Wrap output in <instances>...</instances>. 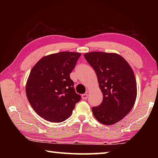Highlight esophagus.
Masks as SVG:
<instances>
[{
    "label": "esophagus",
    "instance_id": "obj_1",
    "mask_svg": "<svg viewBox=\"0 0 158 158\" xmlns=\"http://www.w3.org/2000/svg\"><path fill=\"white\" fill-rule=\"evenodd\" d=\"M82 98L84 99V100H86V99L88 98V94H87V93H85V94L82 95Z\"/></svg>",
    "mask_w": 158,
    "mask_h": 158
}]
</instances>
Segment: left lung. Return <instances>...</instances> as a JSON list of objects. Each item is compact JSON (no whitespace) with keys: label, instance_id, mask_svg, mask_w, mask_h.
<instances>
[{"label":"left lung","instance_id":"obj_1","mask_svg":"<svg viewBox=\"0 0 158 158\" xmlns=\"http://www.w3.org/2000/svg\"><path fill=\"white\" fill-rule=\"evenodd\" d=\"M87 62L97 74L103 95L99 106L92 108L93 114L102 124L112 125L127 115L137 98V82L130 65L121 56L105 52L84 54Z\"/></svg>","mask_w":158,"mask_h":158}]
</instances>
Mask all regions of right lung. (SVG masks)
<instances>
[{
    "label": "right lung",
    "mask_w": 158,
    "mask_h": 158,
    "mask_svg": "<svg viewBox=\"0 0 158 158\" xmlns=\"http://www.w3.org/2000/svg\"><path fill=\"white\" fill-rule=\"evenodd\" d=\"M80 56V53L68 52L53 53L42 58L32 68L26 96L34 111L47 121H65L81 100L69 77Z\"/></svg>",
    "instance_id": "obj_1"
}]
</instances>
